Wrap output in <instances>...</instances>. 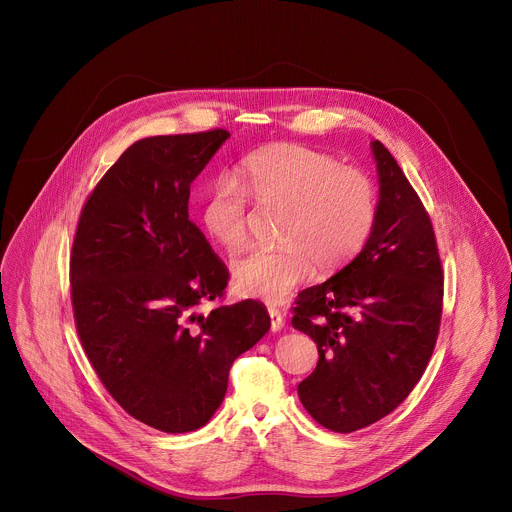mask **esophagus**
Listing matches in <instances>:
<instances>
[{
    "mask_svg": "<svg viewBox=\"0 0 512 512\" xmlns=\"http://www.w3.org/2000/svg\"><path fill=\"white\" fill-rule=\"evenodd\" d=\"M267 312H269V318H271V330H273V332H279V330L283 328V324H285L283 314H281L277 308H269Z\"/></svg>",
    "mask_w": 512,
    "mask_h": 512,
    "instance_id": "34e87169",
    "label": "esophagus"
}]
</instances>
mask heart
<instances>
[{
	"mask_svg": "<svg viewBox=\"0 0 512 512\" xmlns=\"http://www.w3.org/2000/svg\"><path fill=\"white\" fill-rule=\"evenodd\" d=\"M283 206L277 249H253L233 261V283L243 296L281 302L304 283L314 265L322 273L344 267L373 233L377 188L330 154L296 143H275L251 154L237 176L216 178L204 192L200 223L225 249L247 241L249 200Z\"/></svg>",
	"mask_w": 512,
	"mask_h": 512,
	"instance_id": "heart-1",
	"label": "heart"
}]
</instances>
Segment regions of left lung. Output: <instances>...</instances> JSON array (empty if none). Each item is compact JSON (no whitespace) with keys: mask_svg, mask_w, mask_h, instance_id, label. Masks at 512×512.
<instances>
[{"mask_svg":"<svg viewBox=\"0 0 512 512\" xmlns=\"http://www.w3.org/2000/svg\"><path fill=\"white\" fill-rule=\"evenodd\" d=\"M379 210L362 251L296 300V330L318 344L298 385L306 411L350 433L397 409L421 379L442 320L444 271L429 214L381 141Z\"/></svg>","mask_w":512,"mask_h":512,"instance_id":"obj_1","label":"left lung"}]
</instances>
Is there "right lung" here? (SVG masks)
<instances>
[{
	"mask_svg": "<svg viewBox=\"0 0 512 512\" xmlns=\"http://www.w3.org/2000/svg\"><path fill=\"white\" fill-rule=\"evenodd\" d=\"M227 129L135 141L87 198L70 253L81 344L109 395L166 433L221 407L239 354L269 330L263 304L225 296L229 271L188 218L190 184Z\"/></svg>",
	"mask_w": 512,
	"mask_h": 512,
	"instance_id": "1",
	"label": "right lung"
}]
</instances>
